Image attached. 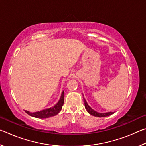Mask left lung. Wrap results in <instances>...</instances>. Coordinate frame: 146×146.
I'll return each mask as SVG.
<instances>
[{
	"label": "left lung",
	"mask_w": 146,
	"mask_h": 146,
	"mask_svg": "<svg viewBox=\"0 0 146 146\" xmlns=\"http://www.w3.org/2000/svg\"><path fill=\"white\" fill-rule=\"evenodd\" d=\"M84 104H85V108L86 110H87V111L90 113V115L95 116V117H108V116H110L111 115L113 114V112H108V113H99L95 111H94L93 110L91 109V108L90 107V106L88 104V103L86 102V101L85 99H84Z\"/></svg>",
	"instance_id": "left-lung-1"
}]
</instances>
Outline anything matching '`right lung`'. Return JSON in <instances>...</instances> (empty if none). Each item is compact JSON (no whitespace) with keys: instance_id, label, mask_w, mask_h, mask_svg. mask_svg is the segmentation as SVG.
I'll return each instance as SVG.
<instances>
[{"instance_id":"obj_1","label":"right lung","mask_w":146,"mask_h":146,"mask_svg":"<svg viewBox=\"0 0 146 146\" xmlns=\"http://www.w3.org/2000/svg\"><path fill=\"white\" fill-rule=\"evenodd\" d=\"M64 102V92L63 91L62 93L61 97L60 100L56 104L55 106H54L53 108L46 109V110H44L42 111H40L35 112V113H30L28 111H25V112L27 114L35 118H49L51 117H53V116H55L58 114V113L60 111L62 110V106Z\"/></svg>"}]
</instances>
